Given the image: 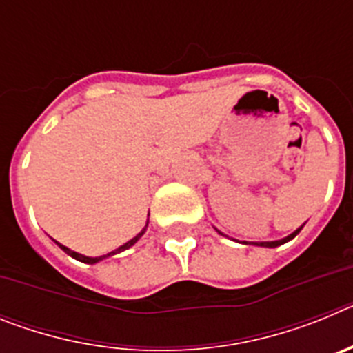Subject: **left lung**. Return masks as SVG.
<instances>
[{
    "instance_id": "obj_1",
    "label": "left lung",
    "mask_w": 353,
    "mask_h": 353,
    "mask_svg": "<svg viewBox=\"0 0 353 353\" xmlns=\"http://www.w3.org/2000/svg\"><path fill=\"white\" fill-rule=\"evenodd\" d=\"M304 224H302L301 228H297L295 232L290 233L288 236H285V239H281V240H272V242H251V244L252 245H260V248H277V245H283V244H286V242H290V240H292V239H295V236H297L299 233H301L302 228H304ZM217 233H219V235H224V233H221L219 230H217ZM224 236H226V235H224ZM244 244H248V242H244Z\"/></svg>"
}]
</instances>
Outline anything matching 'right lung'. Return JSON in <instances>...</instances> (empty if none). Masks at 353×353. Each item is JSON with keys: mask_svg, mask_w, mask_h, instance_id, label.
<instances>
[{"mask_svg": "<svg viewBox=\"0 0 353 353\" xmlns=\"http://www.w3.org/2000/svg\"><path fill=\"white\" fill-rule=\"evenodd\" d=\"M150 215V214H148ZM146 228H148V221H146V224H145V228H143L141 232L138 233V235L134 236V239H130L129 242H125V244L123 245H120V248L118 249H114V251H111V252H108V254H102V256H84V254H81V252H76V251H72V249H68L67 245H63V244H60V242H56V244H58V248L61 249V251H65L68 254V256H72L74 258V260H77V261H83V263H90V265H93V263H99V261H102V260H105V258H109V256H114V254H118V252H123V251H127V249H130L132 248L134 244H136V242H138L139 239H141L143 235H145V232H146Z\"/></svg>", "mask_w": 353, "mask_h": 353, "instance_id": "obj_1", "label": "right lung"}]
</instances>
